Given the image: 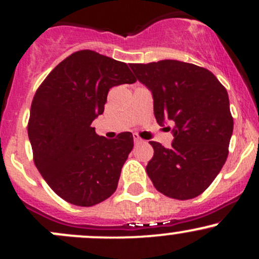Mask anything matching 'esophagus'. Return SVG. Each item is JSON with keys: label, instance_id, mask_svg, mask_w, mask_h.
<instances>
[{"label": "esophagus", "instance_id": "obj_1", "mask_svg": "<svg viewBox=\"0 0 259 259\" xmlns=\"http://www.w3.org/2000/svg\"><path fill=\"white\" fill-rule=\"evenodd\" d=\"M134 142H135L136 145H138V144H142V142H144V140L140 138L139 135H136V134H134Z\"/></svg>", "mask_w": 259, "mask_h": 259}]
</instances>
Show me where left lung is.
Wrapping results in <instances>:
<instances>
[{
  "label": "left lung",
  "instance_id": "1",
  "mask_svg": "<svg viewBox=\"0 0 259 259\" xmlns=\"http://www.w3.org/2000/svg\"><path fill=\"white\" fill-rule=\"evenodd\" d=\"M130 68L152 92L157 123H174L171 147L150 142L154 154L146 167L148 177L168 197H197L228 157L234 120L227 90L209 70L185 62L164 59Z\"/></svg>",
  "mask_w": 259,
  "mask_h": 259
}]
</instances>
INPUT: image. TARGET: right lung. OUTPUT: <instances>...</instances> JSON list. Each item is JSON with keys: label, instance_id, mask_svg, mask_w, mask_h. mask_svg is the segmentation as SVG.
<instances>
[{"label": "right lung", "instance_id": "obj_1", "mask_svg": "<svg viewBox=\"0 0 259 259\" xmlns=\"http://www.w3.org/2000/svg\"><path fill=\"white\" fill-rule=\"evenodd\" d=\"M135 81L125 63L82 50L62 61L37 89L28 124L34 162L69 203L95 206L117 190L133 134L108 140L91 123L105 111L109 89Z\"/></svg>", "mask_w": 259, "mask_h": 259}]
</instances>
